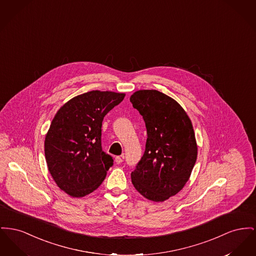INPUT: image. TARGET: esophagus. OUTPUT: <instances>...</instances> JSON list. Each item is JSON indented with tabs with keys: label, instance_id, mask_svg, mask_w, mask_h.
Instances as JSON below:
<instances>
[{
	"label": "esophagus",
	"instance_id": "34e87169",
	"mask_svg": "<svg viewBox=\"0 0 256 256\" xmlns=\"http://www.w3.org/2000/svg\"><path fill=\"white\" fill-rule=\"evenodd\" d=\"M122 158H124V154L116 156V158H115V162H116V164H122Z\"/></svg>",
	"mask_w": 256,
	"mask_h": 256
}]
</instances>
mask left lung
<instances>
[{
  "mask_svg": "<svg viewBox=\"0 0 256 256\" xmlns=\"http://www.w3.org/2000/svg\"><path fill=\"white\" fill-rule=\"evenodd\" d=\"M130 100L145 120L148 136L132 182L141 196L162 202L184 186L196 164L192 124L175 100L158 90H137Z\"/></svg>",
  "mask_w": 256,
  "mask_h": 256,
  "instance_id": "1",
  "label": "left lung"
}]
</instances>
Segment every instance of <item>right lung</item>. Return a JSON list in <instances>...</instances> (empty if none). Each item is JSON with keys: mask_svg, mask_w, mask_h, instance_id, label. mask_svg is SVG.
<instances>
[{"mask_svg": "<svg viewBox=\"0 0 256 256\" xmlns=\"http://www.w3.org/2000/svg\"><path fill=\"white\" fill-rule=\"evenodd\" d=\"M124 96L90 90L72 98L56 113L46 136V164L68 194L87 196L106 179L113 158L102 147V120Z\"/></svg>", "mask_w": 256, "mask_h": 256, "instance_id": "obj_1", "label": "right lung"}]
</instances>
